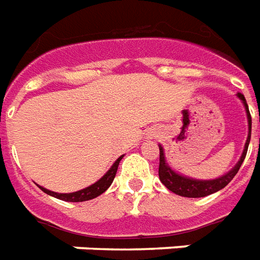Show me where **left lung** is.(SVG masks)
<instances>
[{
	"label": "left lung",
	"mask_w": 260,
	"mask_h": 260,
	"mask_svg": "<svg viewBox=\"0 0 260 260\" xmlns=\"http://www.w3.org/2000/svg\"><path fill=\"white\" fill-rule=\"evenodd\" d=\"M238 98L244 102V106L247 109L248 114V124H249V134H248L247 143H245V149L243 151V155L238 161V164L234 167V168L226 174L222 178L213 179V180H196V179H189L184 178V176H180V175L175 174L172 169L169 168L168 165L165 164L164 158V150L162 147H159V165H158V176L159 180L162 182L165 187L168 190H171L172 193L178 194V196H182V197H190V199H199V197H205V196H209V194L216 193L220 189H223L224 186H228L236 175H237L238 169L243 164L244 158L247 155L248 151V145H249V140H251V114H249V110H248V105L245 102V98L241 93H238ZM260 121V118H259Z\"/></svg>",
	"instance_id": "obj_1"
}]
</instances>
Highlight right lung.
<instances>
[{"label":"right lung","instance_id":"1","mask_svg":"<svg viewBox=\"0 0 260 260\" xmlns=\"http://www.w3.org/2000/svg\"><path fill=\"white\" fill-rule=\"evenodd\" d=\"M121 158H122V155L115 161L114 164H113V167L107 171V174H106L103 178L99 179L96 183H93L92 186H89V187H86V189H82L80 190V191H76V193L69 194L55 193V191L44 189V187H41V190L42 191H45L47 194H49V196H52V197H56V199L63 200V201H70V203H81V201H88V200L95 199V197L101 196L102 193H105L106 190L110 187V184L113 183V180H114L115 174H117V168H118V164H120Z\"/></svg>","mask_w":260,"mask_h":260}]
</instances>
